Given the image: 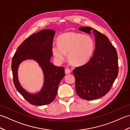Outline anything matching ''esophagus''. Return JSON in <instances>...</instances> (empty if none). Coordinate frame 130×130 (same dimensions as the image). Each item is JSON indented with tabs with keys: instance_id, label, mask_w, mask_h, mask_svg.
Here are the masks:
<instances>
[{
	"instance_id": "1",
	"label": "esophagus",
	"mask_w": 130,
	"mask_h": 130,
	"mask_svg": "<svg viewBox=\"0 0 130 130\" xmlns=\"http://www.w3.org/2000/svg\"><path fill=\"white\" fill-rule=\"evenodd\" d=\"M65 74H70L71 73V70L69 68H66L65 70Z\"/></svg>"
}]
</instances>
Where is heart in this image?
<instances>
[{
    "instance_id": "obj_1",
    "label": "heart",
    "mask_w": 130,
    "mask_h": 130,
    "mask_svg": "<svg viewBox=\"0 0 130 130\" xmlns=\"http://www.w3.org/2000/svg\"><path fill=\"white\" fill-rule=\"evenodd\" d=\"M58 44H53L52 54L57 62H62L68 54L69 60L76 66L85 64L92 57L94 41L89 35L68 32L57 38Z\"/></svg>"
}]
</instances>
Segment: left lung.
Listing matches in <instances>:
<instances>
[{
    "instance_id": "1",
    "label": "left lung",
    "mask_w": 130,
    "mask_h": 130,
    "mask_svg": "<svg viewBox=\"0 0 130 130\" xmlns=\"http://www.w3.org/2000/svg\"><path fill=\"white\" fill-rule=\"evenodd\" d=\"M80 31L95 36V47L93 56L85 64L75 68L76 92L86 100H94L109 92L118 74L117 53L115 47L104 35L89 27Z\"/></svg>"
}]
</instances>
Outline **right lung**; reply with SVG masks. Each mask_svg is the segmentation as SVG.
<instances>
[{"instance_id": "add662e5", "label": "right lung", "mask_w": 130, "mask_h": 130, "mask_svg": "<svg viewBox=\"0 0 130 130\" xmlns=\"http://www.w3.org/2000/svg\"><path fill=\"white\" fill-rule=\"evenodd\" d=\"M55 32L52 29L41 30L30 36L17 48L12 60L13 83L18 92L30 104L43 106L53 101L57 88L65 76L63 67H57L50 62L52 54L51 47ZM33 59L39 63L44 74V87L36 94L27 92L21 87L18 78V68L23 60Z\"/></svg>"}]
</instances>
